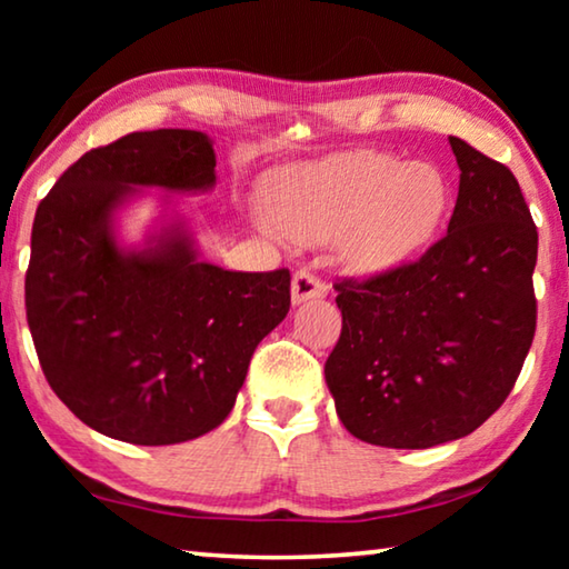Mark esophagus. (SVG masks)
Wrapping results in <instances>:
<instances>
[{
  "mask_svg": "<svg viewBox=\"0 0 569 569\" xmlns=\"http://www.w3.org/2000/svg\"><path fill=\"white\" fill-rule=\"evenodd\" d=\"M326 291H329V286H326V281H323L321 276H316L313 271H308V268H301V271H296L293 286H291L293 303L311 301V298H323Z\"/></svg>",
  "mask_w": 569,
  "mask_h": 569,
  "instance_id": "obj_1",
  "label": "esophagus"
}]
</instances>
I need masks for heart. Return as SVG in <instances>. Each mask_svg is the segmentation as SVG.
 <instances>
[{
  "label": "heart",
  "instance_id": "1",
  "mask_svg": "<svg viewBox=\"0 0 569 569\" xmlns=\"http://www.w3.org/2000/svg\"><path fill=\"white\" fill-rule=\"evenodd\" d=\"M449 188L439 168L403 162L387 152H349L283 172L271 186L273 218L298 243L341 239V256L359 273L399 266L435 238L447 213Z\"/></svg>",
  "mask_w": 569,
  "mask_h": 569
}]
</instances>
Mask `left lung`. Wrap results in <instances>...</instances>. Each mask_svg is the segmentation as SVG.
<instances>
[{"instance_id": "obj_1", "label": "left lung", "mask_w": 569, "mask_h": 569, "mask_svg": "<svg viewBox=\"0 0 569 569\" xmlns=\"http://www.w3.org/2000/svg\"><path fill=\"white\" fill-rule=\"evenodd\" d=\"M459 196L419 261L333 283L343 326L326 359L336 413L356 439L429 449L502 407L537 326V226L502 162L449 138Z\"/></svg>"}]
</instances>
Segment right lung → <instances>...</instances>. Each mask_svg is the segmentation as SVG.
Instances as JSON below:
<instances>
[{
  "instance_id": "obj_1",
  "label": "right lung",
  "mask_w": 569,
  "mask_h": 569,
  "mask_svg": "<svg viewBox=\"0 0 569 569\" xmlns=\"http://www.w3.org/2000/svg\"><path fill=\"white\" fill-rule=\"evenodd\" d=\"M213 182L208 134L130 132L84 152L37 206L24 281L37 359L64 407L104 437L162 447L208 435L291 308L288 268L198 261L180 226L142 250L118 246L112 216L138 188Z\"/></svg>"
}]
</instances>
